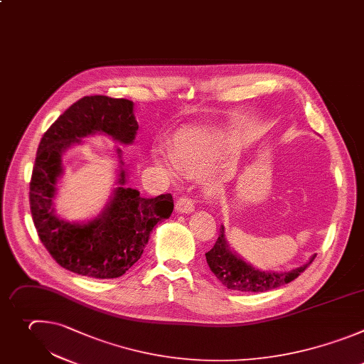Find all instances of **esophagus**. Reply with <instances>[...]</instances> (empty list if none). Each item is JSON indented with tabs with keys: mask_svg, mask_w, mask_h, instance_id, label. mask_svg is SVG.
<instances>
[{
	"mask_svg": "<svg viewBox=\"0 0 364 364\" xmlns=\"http://www.w3.org/2000/svg\"><path fill=\"white\" fill-rule=\"evenodd\" d=\"M175 209L181 213H189V212H193L195 209V203L192 200L191 196H181L178 200H176V205H175Z\"/></svg>",
	"mask_w": 364,
	"mask_h": 364,
	"instance_id": "1",
	"label": "esophagus"
}]
</instances>
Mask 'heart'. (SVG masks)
Instances as JSON below:
<instances>
[{
	"label": "heart",
	"instance_id": "heart-1",
	"mask_svg": "<svg viewBox=\"0 0 364 364\" xmlns=\"http://www.w3.org/2000/svg\"><path fill=\"white\" fill-rule=\"evenodd\" d=\"M224 154L223 139L205 129H185L175 139L173 151L155 148L154 158L168 175L200 176L210 171Z\"/></svg>",
	"mask_w": 364,
	"mask_h": 364
}]
</instances>
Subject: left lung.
<instances>
[{
  "mask_svg": "<svg viewBox=\"0 0 364 364\" xmlns=\"http://www.w3.org/2000/svg\"><path fill=\"white\" fill-rule=\"evenodd\" d=\"M205 255L209 269L221 281V284L230 289L242 293H264L291 282L304 272L316 258V255L311 257L310 262L288 272H264L255 269L230 251L225 241L224 225L220 228V237H218L216 242Z\"/></svg>",
  "mask_w": 364,
  "mask_h": 364,
  "instance_id": "1",
  "label": "left lung"
}]
</instances>
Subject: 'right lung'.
Returning <instances> with one entry per match:
<instances>
[{
	"instance_id": "1",
	"label": "right lung",
	"mask_w": 364,
	"mask_h": 364,
	"mask_svg": "<svg viewBox=\"0 0 364 364\" xmlns=\"http://www.w3.org/2000/svg\"><path fill=\"white\" fill-rule=\"evenodd\" d=\"M137 129L133 102L96 95L73 103L41 137L30 181V209L40 241L54 261L71 272L103 279L122 277L141 257L154 227L173 210L171 193L141 198L139 191L124 188L122 169L113 199L95 221L70 224L54 213L61 156L70 144L96 132L127 144ZM117 154L122 158L120 149Z\"/></svg>"
}]
</instances>
